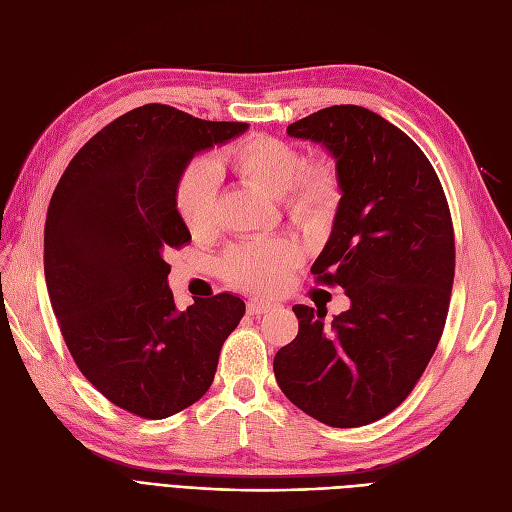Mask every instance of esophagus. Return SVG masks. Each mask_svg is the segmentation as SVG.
<instances>
[{"label": "esophagus", "instance_id": "34e87169", "mask_svg": "<svg viewBox=\"0 0 512 512\" xmlns=\"http://www.w3.org/2000/svg\"><path fill=\"white\" fill-rule=\"evenodd\" d=\"M273 307H275V305H273V303H269V301H258V299H252L250 303H247V314L260 316V314L269 312V309H273Z\"/></svg>", "mask_w": 512, "mask_h": 512}]
</instances>
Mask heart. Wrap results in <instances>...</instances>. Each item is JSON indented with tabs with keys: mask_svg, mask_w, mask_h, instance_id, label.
Returning <instances> with one entry per match:
<instances>
[{
	"mask_svg": "<svg viewBox=\"0 0 512 512\" xmlns=\"http://www.w3.org/2000/svg\"><path fill=\"white\" fill-rule=\"evenodd\" d=\"M226 164L241 181L282 200L288 218L307 232L327 230L344 200L342 173L333 160L307 162L305 151L282 138L250 134L226 151ZM175 207L194 237L209 235L218 224V177L205 160L181 170ZM301 262L297 243L284 237L254 239L232 245L220 269L232 286L269 292Z\"/></svg>",
	"mask_w": 512,
	"mask_h": 512,
	"instance_id": "obj_1",
	"label": "heart"
}]
</instances>
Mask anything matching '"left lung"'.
Here are the masks:
<instances>
[{
	"instance_id": "obj_1",
	"label": "left lung",
	"mask_w": 512,
	"mask_h": 512,
	"mask_svg": "<svg viewBox=\"0 0 512 512\" xmlns=\"http://www.w3.org/2000/svg\"><path fill=\"white\" fill-rule=\"evenodd\" d=\"M288 134L322 143L342 173V207L312 275L352 305L331 327L322 309L294 305L299 335L277 350L275 380L324 425H369L412 393L438 348L455 277L451 209L421 147L363 106L322 108Z\"/></svg>"
}]
</instances>
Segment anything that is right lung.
I'll return each mask as SVG.
<instances>
[{"label": "right lung", "instance_id": "right-lung-1", "mask_svg": "<svg viewBox=\"0 0 512 512\" xmlns=\"http://www.w3.org/2000/svg\"><path fill=\"white\" fill-rule=\"evenodd\" d=\"M247 130L168 104L117 117L76 153L51 196L44 275L81 374L134 416H173L203 397L245 303L215 294L177 312L168 250L190 243L175 207L194 153Z\"/></svg>", "mask_w": 512, "mask_h": 512}]
</instances>
